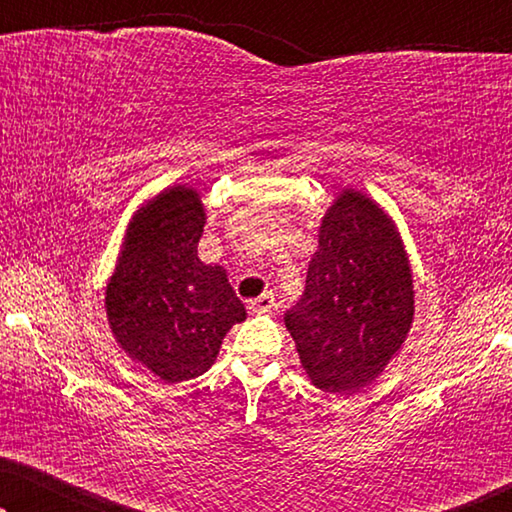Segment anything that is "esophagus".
Returning a JSON list of instances; mask_svg holds the SVG:
<instances>
[{
	"instance_id": "1",
	"label": "esophagus",
	"mask_w": 512,
	"mask_h": 512,
	"mask_svg": "<svg viewBox=\"0 0 512 512\" xmlns=\"http://www.w3.org/2000/svg\"><path fill=\"white\" fill-rule=\"evenodd\" d=\"M275 307H277V300H275V296H272V293H263V296L249 300V312H254V314L272 312Z\"/></svg>"
}]
</instances>
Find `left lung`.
Instances as JSON below:
<instances>
[{
  "instance_id": "obj_1",
  "label": "left lung",
  "mask_w": 512,
  "mask_h": 512,
  "mask_svg": "<svg viewBox=\"0 0 512 512\" xmlns=\"http://www.w3.org/2000/svg\"><path fill=\"white\" fill-rule=\"evenodd\" d=\"M412 319L415 286L394 219L345 188L321 216L305 293L284 317L307 377L333 394L368 387L401 352Z\"/></svg>"
}]
</instances>
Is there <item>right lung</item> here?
Returning a JSON list of instances; mask_svg holds the SVG:
<instances>
[{
  "instance_id": "obj_1",
  "label": "right lung",
  "mask_w": 512,
  "mask_h": 512,
  "mask_svg": "<svg viewBox=\"0 0 512 512\" xmlns=\"http://www.w3.org/2000/svg\"><path fill=\"white\" fill-rule=\"evenodd\" d=\"M200 193L174 184L144 202L125 230L104 307L118 347L160 380H193L247 319L221 265L198 258L205 228Z\"/></svg>"
}]
</instances>
